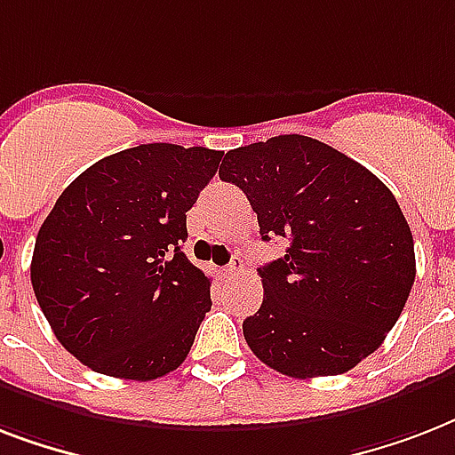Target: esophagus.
Here are the masks:
<instances>
[{
  "label": "esophagus",
  "instance_id": "obj_1",
  "mask_svg": "<svg viewBox=\"0 0 455 455\" xmlns=\"http://www.w3.org/2000/svg\"><path fill=\"white\" fill-rule=\"evenodd\" d=\"M243 267H245V264H243V257L234 255V257H231V262L224 267V274H227V276H235L238 271H243Z\"/></svg>",
  "mask_w": 455,
  "mask_h": 455
}]
</instances>
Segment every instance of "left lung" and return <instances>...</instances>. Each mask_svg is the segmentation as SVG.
<instances>
[{
  "mask_svg": "<svg viewBox=\"0 0 455 455\" xmlns=\"http://www.w3.org/2000/svg\"><path fill=\"white\" fill-rule=\"evenodd\" d=\"M285 255L259 269L264 299L243 321L257 359L288 378L347 373L402 316L416 281L413 235L387 186L302 134L241 146L221 160Z\"/></svg>",
  "mask_w": 455,
  "mask_h": 455,
  "instance_id": "1",
  "label": "left lung"
}]
</instances>
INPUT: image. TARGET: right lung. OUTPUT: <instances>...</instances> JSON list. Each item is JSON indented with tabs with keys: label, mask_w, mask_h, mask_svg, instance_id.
Returning a JSON list of instances; mask_svg holds the SVG:
<instances>
[{
	"label": "right lung",
	"mask_w": 455,
	"mask_h": 455,
	"mask_svg": "<svg viewBox=\"0 0 455 455\" xmlns=\"http://www.w3.org/2000/svg\"><path fill=\"white\" fill-rule=\"evenodd\" d=\"M224 153L141 144L84 170L39 228L30 281L59 342L96 373L156 380L181 366L212 307L188 262L186 212Z\"/></svg>",
	"instance_id": "obj_1"
}]
</instances>
